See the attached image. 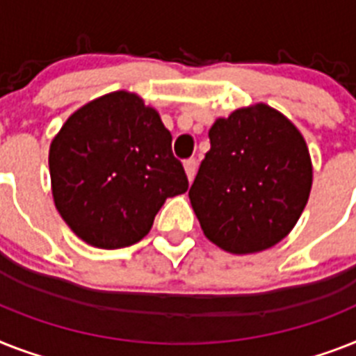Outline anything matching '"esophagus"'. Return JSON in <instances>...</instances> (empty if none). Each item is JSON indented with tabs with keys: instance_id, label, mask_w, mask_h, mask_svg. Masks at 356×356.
Instances as JSON below:
<instances>
[{
	"instance_id": "obj_1",
	"label": "esophagus",
	"mask_w": 356,
	"mask_h": 356,
	"mask_svg": "<svg viewBox=\"0 0 356 356\" xmlns=\"http://www.w3.org/2000/svg\"><path fill=\"white\" fill-rule=\"evenodd\" d=\"M184 173H186L188 181H192L193 175H195V170H197V163H195V159H188L184 161Z\"/></svg>"
}]
</instances>
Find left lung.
<instances>
[{"label":"left lung","instance_id":"left-lung-1","mask_svg":"<svg viewBox=\"0 0 356 356\" xmlns=\"http://www.w3.org/2000/svg\"><path fill=\"white\" fill-rule=\"evenodd\" d=\"M210 152L188 197L213 245L254 254L294 228L313 186V164L298 128L267 104L219 117L208 131Z\"/></svg>","mask_w":356,"mask_h":356}]
</instances>
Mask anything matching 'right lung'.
<instances>
[{
    "label": "right lung",
    "instance_id": "1",
    "mask_svg": "<svg viewBox=\"0 0 356 356\" xmlns=\"http://www.w3.org/2000/svg\"><path fill=\"white\" fill-rule=\"evenodd\" d=\"M49 172L67 227L108 250L140 241L164 201L188 190L161 115L129 91L76 109L51 143Z\"/></svg>",
    "mask_w": 356,
    "mask_h": 356
}]
</instances>
